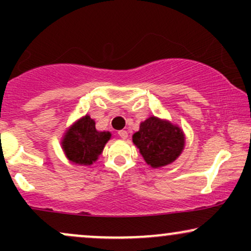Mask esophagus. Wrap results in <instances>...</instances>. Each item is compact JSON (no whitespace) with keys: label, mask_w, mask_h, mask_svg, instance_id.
Listing matches in <instances>:
<instances>
[{"label":"esophagus","mask_w":251,"mask_h":251,"mask_svg":"<svg viewBox=\"0 0 251 251\" xmlns=\"http://www.w3.org/2000/svg\"><path fill=\"white\" fill-rule=\"evenodd\" d=\"M120 137H122V138H124V139H125V138L126 137H127V133H126V132L125 131H122V132H120Z\"/></svg>","instance_id":"1"}]
</instances>
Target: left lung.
I'll return each instance as SVG.
<instances>
[{
    "instance_id": "1",
    "label": "left lung",
    "mask_w": 251,
    "mask_h": 251,
    "mask_svg": "<svg viewBox=\"0 0 251 251\" xmlns=\"http://www.w3.org/2000/svg\"><path fill=\"white\" fill-rule=\"evenodd\" d=\"M111 138L112 134L108 131H99L94 119L86 114L66 129L61 148L72 164L88 166L99 159Z\"/></svg>"
}]
</instances>
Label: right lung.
<instances>
[{
  "label": "right lung",
  "mask_w": 251,
  "mask_h": 251,
  "mask_svg": "<svg viewBox=\"0 0 251 251\" xmlns=\"http://www.w3.org/2000/svg\"><path fill=\"white\" fill-rule=\"evenodd\" d=\"M132 142L148 165L153 169L174 163L185 148V134L179 126L166 119L151 116L140 123Z\"/></svg>",
  "instance_id": "add662e5"
}]
</instances>
